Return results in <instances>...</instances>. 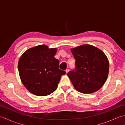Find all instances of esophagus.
<instances>
[{
	"instance_id": "esophagus-1",
	"label": "esophagus",
	"mask_w": 125,
	"mask_h": 125,
	"mask_svg": "<svg viewBox=\"0 0 125 125\" xmlns=\"http://www.w3.org/2000/svg\"><path fill=\"white\" fill-rule=\"evenodd\" d=\"M69 71V69H67L65 70V73H67Z\"/></svg>"
}]
</instances>
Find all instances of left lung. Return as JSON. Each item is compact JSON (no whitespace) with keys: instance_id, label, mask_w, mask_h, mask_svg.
<instances>
[{"instance_id":"obj_1","label":"left lung","mask_w":125,"mask_h":125,"mask_svg":"<svg viewBox=\"0 0 125 125\" xmlns=\"http://www.w3.org/2000/svg\"><path fill=\"white\" fill-rule=\"evenodd\" d=\"M75 59V71L67 73L75 89L83 94L97 91L106 81L109 62L104 52L90 44L71 49Z\"/></svg>"}]
</instances>
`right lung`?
I'll return each instance as SVG.
<instances>
[{
	"instance_id": "1",
	"label": "right lung",
	"mask_w": 125,
	"mask_h": 125,
	"mask_svg": "<svg viewBox=\"0 0 125 125\" xmlns=\"http://www.w3.org/2000/svg\"><path fill=\"white\" fill-rule=\"evenodd\" d=\"M56 48L45 44L27 49L18 62L20 78L29 91L38 96H46L57 89L65 72L58 68L59 61L54 57Z\"/></svg>"
}]
</instances>
